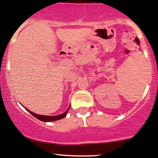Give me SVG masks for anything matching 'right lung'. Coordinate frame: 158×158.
Listing matches in <instances>:
<instances>
[{
	"mask_svg": "<svg viewBox=\"0 0 158 158\" xmlns=\"http://www.w3.org/2000/svg\"><path fill=\"white\" fill-rule=\"evenodd\" d=\"M70 109V106L68 107V109L67 110H66L65 112H64V113H62V114H60L58 115H55V116H48V115H38V114H35V113H32V112L30 111L29 110H27V109H26V110H27V111L29 112V113H30V114H32L33 115L34 117H35L36 118H38V119H40V121H43V122H52V121H56V120H59L61 119V118H64V117L66 116V115H67L68 110H69Z\"/></svg>",
	"mask_w": 158,
	"mask_h": 158,
	"instance_id": "add662e5",
	"label": "right lung"
}]
</instances>
